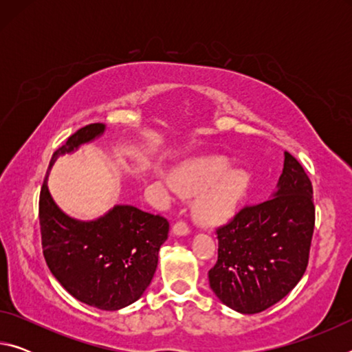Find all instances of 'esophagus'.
I'll use <instances>...</instances> for the list:
<instances>
[{
  "label": "esophagus",
  "mask_w": 352,
  "mask_h": 352,
  "mask_svg": "<svg viewBox=\"0 0 352 352\" xmlns=\"http://www.w3.org/2000/svg\"><path fill=\"white\" fill-rule=\"evenodd\" d=\"M172 233H174L175 236H186L190 233V228L188 226V223L177 222L174 225V228H172Z\"/></svg>",
  "instance_id": "esophagus-1"
}]
</instances>
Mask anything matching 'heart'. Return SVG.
Returning a JSON list of instances; mask_svg holds the SVG:
<instances>
[{"mask_svg": "<svg viewBox=\"0 0 352 352\" xmlns=\"http://www.w3.org/2000/svg\"><path fill=\"white\" fill-rule=\"evenodd\" d=\"M250 177L241 169H230L220 158L195 160L178 169L172 186L178 192L197 195L195 214L204 223H220L228 219L247 194Z\"/></svg>", "mask_w": 352, "mask_h": 352, "instance_id": "b5f03b06", "label": "heart"}]
</instances>
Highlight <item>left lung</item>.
<instances>
[{
    "instance_id": "obj_1",
    "label": "left lung",
    "mask_w": 352,
    "mask_h": 352,
    "mask_svg": "<svg viewBox=\"0 0 352 352\" xmlns=\"http://www.w3.org/2000/svg\"><path fill=\"white\" fill-rule=\"evenodd\" d=\"M312 183L284 152V168L272 199L243 206L216 230L217 262L210 285L225 306L258 314L276 305L302 278L315 225Z\"/></svg>"
}]
</instances>
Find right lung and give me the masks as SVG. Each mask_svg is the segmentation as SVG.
I'll use <instances>...</instances> for the list:
<instances>
[{
	"instance_id": "right-lung-1",
	"label": "right lung",
	"mask_w": 352,
	"mask_h": 352,
	"mask_svg": "<svg viewBox=\"0 0 352 352\" xmlns=\"http://www.w3.org/2000/svg\"><path fill=\"white\" fill-rule=\"evenodd\" d=\"M104 130L99 122L77 130L52 155L50 168L60 155L74 152ZM47 174L38 217L43 256L52 275L76 300L102 311H118L140 300L157 270L160 247L168 239V220L132 205H116L102 217L82 222L56 205Z\"/></svg>"
}]
</instances>
